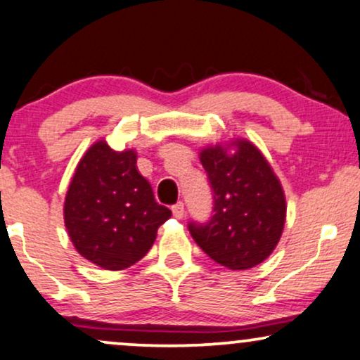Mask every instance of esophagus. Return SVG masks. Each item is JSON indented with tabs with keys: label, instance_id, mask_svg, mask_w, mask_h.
<instances>
[{
	"label": "esophagus",
	"instance_id": "esophagus-1",
	"mask_svg": "<svg viewBox=\"0 0 360 360\" xmlns=\"http://www.w3.org/2000/svg\"><path fill=\"white\" fill-rule=\"evenodd\" d=\"M172 212L175 215L176 219H181L185 215V207H184V202H176L175 205H172Z\"/></svg>",
	"mask_w": 360,
	"mask_h": 360
}]
</instances>
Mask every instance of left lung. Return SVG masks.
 I'll return each instance as SVG.
<instances>
[{
    "mask_svg": "<svg viewBox=\"0 0 360 360\" xmlns=\"http://www.w3.org/2000/svg\"><path fill=\"white\" fill-rule=\"evenodd\" d=\"M202 167L214 192V215L188 231L210 259L229 269L255 268L280 243L286 200L271 165L248 139L207 146Z\"/></svg>",
    "mask_w": 360,
    "mask_h": 360,
    "instance_id": "left-lung-1",
    "label": "left lung"
}]
</instances>
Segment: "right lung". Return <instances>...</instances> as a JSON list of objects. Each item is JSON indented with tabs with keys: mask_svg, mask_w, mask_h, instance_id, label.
Masks as SVG:
<instances>
[{
	"mask_svg": "<svg viewBox=\"0 0 360 360\" xmlns=\"http://www.w3.org/2000/svg\"><path fill=\"white\" fill-rule=\"evenodd\" d=\"M170 215L138 172L136 151H114L104 139L80 158L63 205L67 232L79 255L111 271L138 263Z\"/></svg>",
	"mask_w": 360,
	"mask_h": 360,
	"instance_id": "right-lung-1",
	"label": "right lung"
}]
</instances>
